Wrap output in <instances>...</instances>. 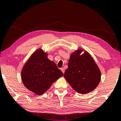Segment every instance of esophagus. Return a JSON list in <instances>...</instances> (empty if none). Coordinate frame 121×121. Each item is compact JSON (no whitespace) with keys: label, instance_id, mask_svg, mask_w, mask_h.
Segmentation results:
<instances>
[{"label":"esophagus","instance_id":"esophagus-1","mask_svg":"<svg viewBox=\"0 0 121 121\" xmlns=\"http://www.w3.org/2000/svg\"><path fill=\"white\" fill-rule=\"evenodd\" d=\"M61 71L63 72V73H64V72H65V69L63 67H62V68H61Z\"/></svg>","mask_w":121,"mask_h":121}]
</instances>
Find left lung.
<instances>
[{"instance_id":"1","label":"left lung","mask_w":121,"mask_h":121,"mask_svg":"<svg viewBox=\"0 0 121 121\" xmlns=\"http://www.w3.org/2000/svg\"><path fill=\"white\" fill-rule=\"evenodd\" d=\"M64 77L77 92L87 94L97 87L101 73L91 55L80 48L71 54Z\"/></svg>"}]
</instances>
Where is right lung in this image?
<instances>
[{"label":"right lung","mask_w":121,"mask_h":121,"mask_svg":"<svg viewBox=\"0 0 121 121\" xmlns=\"http://www.w3.org/2000/svg\"><path fill=\"white\" fill-rule=\"evenodd\" d=\"M48 54L37 49L24 64L21 77L25 87L38 95L44 93L51 85L63 76L56 64L48 58Z\"/></svg>","instance_id":"1"}]
</instances>
